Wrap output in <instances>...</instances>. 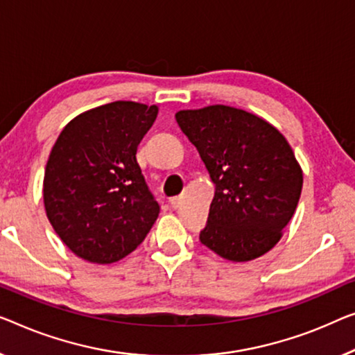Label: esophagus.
Segmentation results:
<instances>
[{"label": "esophagus", "mask_w": 355, "mask_h": 355, "mask_svg": "<svg viewBox=\"0 0 355 355\" xmlns=\"http://www.w3.org/2000/svg\"><path fill=\"white\" fill-rule=\"evenodd\" d=\"M180 200H182V199H180L178 196H175V198H171V199H168V202H171V205H172L173 209H177L178 205H180Z\"/></svg>", "instance_id": "34e87169"}]
</instances>
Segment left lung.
Segmentation results:
<instances>
[{"label": "left lung", "instance_id": "left-lung-1", "mask_svg": "<svg viewBox=\"0 0 355 355\" xmlns=\"http://www.w3.org/2000/svg\"><path fill=\"white\" fill-rule=\"evenodd\" d=\"M175 119L215 184L200 242L236 263L268 253L292 220L303 188L287 139L266 119L228 105L180 110Z\"/></svg>", "mask_w": 355, "mask_h": 355}]
</instances>
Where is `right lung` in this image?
<instances>
[{
	"instance_id": "right-lung-1",
	"label": "right lung",
	"mask_w": 355,
	"mask_h": 355,
	"mask_svg": "<svg viewBox=\"0 0 355 355\" xmlns=\"http://www.w3.org/2000/svg\"><path fill=\"white\" fill-rule=\"evenodd\" d=\"M159 108L111 102L78 114L46 164V215L83 260L110 264L139 247L159 215L137 162V146Z\"/></svg>"
}]
</instances>
